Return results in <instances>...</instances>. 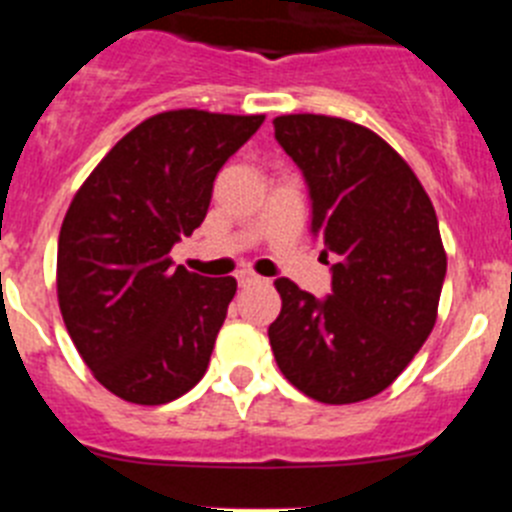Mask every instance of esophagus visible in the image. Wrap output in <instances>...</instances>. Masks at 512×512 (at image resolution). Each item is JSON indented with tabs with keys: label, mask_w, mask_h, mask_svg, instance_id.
I'll return each instance as SVG.
<instances>
[{
	"label": "esophagus",
	"mask_w": 512,
	"mask_h": 512,
	"mask_svg": "<svg viewBox=\"0 0 512 512\" xmlns=\"http://www.w3.org/2000/svg\"><path fill=\"white\" fill-rule=\"evenodd\" d=\"M256 274H251V271H241V274H238V284H241V287H246V284H251V282H256Z\"/></svg>",
	"instance_id": "obj_1"
}]
</instances>
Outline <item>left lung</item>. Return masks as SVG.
Returning a JSON list of instances; mask_svg holds the SVG:
<instances>
[{
	"label": "left lung",
	"instance_id": "8db88e82",
	"mask_svg": "<svg viewBox=\"0 0 512 512\" xmlns=\"http://www.w3.org/2000/svg\"><path fill=\"white\" fill-rule=\"evenodd\" d=\"M274 138L310 189V233L333 282L325 300L277 279L282 312L269 343L284 377L325 405L387 390L413 361L438 315L446 251L436 210L405 158L364 125L282 115Z\"/></svg>",
	"mask_w": 512,
	"mask_h": 512
}]
</instances>
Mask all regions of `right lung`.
Returning <instances> with one entry per match:
<instances>
[{
	"label": "right lung",
	"instance_id": "add662e5",
	"mask_svg": "<svg viewBox=\"0 0 512 512\" xmlns=\"http://www.w3.org/2000/svg\"><path fill=\"white\" fill-rule=\"evenodd\" d=\"M264 115L171 110L117 140L81 184L58 235L63 323L94 379L135 405L200 382L235 295L169 259L200 228L217 171Z\"/></svg>",
	"mask_w": 512,
	"mask_h": 512
}]
</instances>
